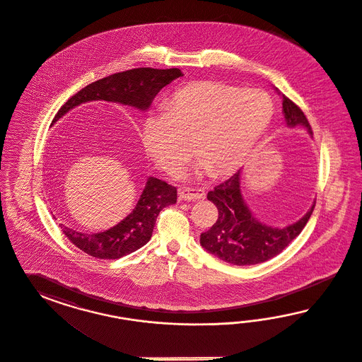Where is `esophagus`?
<instances>
[{
    "label": "esophagus",
    "instance_id": "esophagus-1",
    "mask_svg": "<svg viewBox=\"0 0 362 362\" xmlns=\"http://www.w3.org/2000/svg\"><path fill=\"white\" fill-rule=\"evenodd\" d=\"M179 197L182 200H187V202L202 200V199L206 197V192L203 189H199V188H183L179 192Z\"/></svg>",
    "mask_w": 362,
    "mask_h": 362
}]
</instances>
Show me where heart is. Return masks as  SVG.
Segmentation results:
<instances>
[{"mask_svg": "<svg viewBox=\"0 0 362 362\" xmlns=\"http://www.w3.org/2000/svg\"><path fill=\"white\" fill-rule=\"evenodd\" d=\"M163 115L143 122V147L153 163L176 175L195 144L202 173L235 174L274 119V100L260 88L202 81L177 90L163 105Z\"/></svg>", "mask_w": 362, "mask_h": 362, "instance_id": "1", "label": "heart"}]
</instances>
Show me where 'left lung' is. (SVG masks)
Wrapping results in <instances>:
<instances>
[{
	"mask_svg": "<svg viewBox=\"0 0 362 362\" xmlns=\"http://www.w3.org/2000/svg\"><path fill=\"white\" fill-rule=\"evenodd\" d=\"M283 98V114L286 127H304L309 135L312 129L304 112L284 94L274 88ZM241 170L220 186L209 191L207 199L219 211V218L209 230L200 235V245L220 260L233 265L264 263L296 239L310 218L315 203L307 214L284 227H274L255 218L241 194Z\"/></svg>",
	"mask_w": 362,
	"mask_h": 362,
	"instance_id": "obj_1",
	"label": "left lung"
}]
</instances>
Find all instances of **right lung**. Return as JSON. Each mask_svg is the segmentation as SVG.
<instances>
[{"instance_id": "add662e5", "label": "right lung", "mask_w": 362, "mask_h": 362, "mask_svg": "<svg viewBox=\"0 0 362 362\" xmlns=\"http://www.w3.org/2000/svg\"><path fill=\"white\" fill-rule=\"evenodd\" d=\"M183 73L179 69L139 67L97 82L78 91L55 115L54 123L66 112L91 100H106L146 112L156 94ZM176 188L165 180L148 176L138 203L132 212L109 230L85 233L59 224L66 238L79 250L97 259H119L142 248L151 239L155 221L162 209L175 204Z\"/></svg>"}]
</instances>
